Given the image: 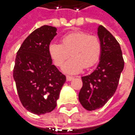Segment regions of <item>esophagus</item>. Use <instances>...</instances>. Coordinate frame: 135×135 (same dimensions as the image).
<instances>
[{
	"label": "esophagus",
	"mask_w": 135,
	"mask_h": 135,
	"mask_svg": "<svg viewBox=\"0 0 135 135\" xmlns=\"http://www.w3.org/2000/svg\"><path fill=\"white\" fill-rule=\"evenodd\" d=\"M73 79H74V77H72V76H66V80L67 81H71Z\"/></svg>",
	"instance_id": "1"
}]
</instances>
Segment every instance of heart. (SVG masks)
<instances>
[{
  "instance_id": "1",
  "label": "heart",
  "mask_w": 135,
  "mask_h": 135,
  "mask_svg": "<svg viewBox=\"0 0 135 135\" xmlns=\"http://www.w3.org/2000/svg\"><path fill=\"white\" fill-rule=\"evenodd\" d=\"M102 51L101 41L95 35H90L85 31H74L65 35L61 44L52 42L49 45V53L56 66L62 65L63 72L69 74L80 73L84 68H90L100 59Z\"/></svg>"
}]
</instances>
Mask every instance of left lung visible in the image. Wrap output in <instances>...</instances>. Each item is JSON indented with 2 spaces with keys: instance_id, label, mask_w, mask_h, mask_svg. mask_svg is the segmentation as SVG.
Returning <instances> with one entry per match:
<instances>
[{
  "instance_id": "left-lung-1",
  "label": "left lung",
  "mask_w": 135,
  "mask_h": 135,
  "mask_svg": "<svg viewBox=\"0 0 135 135\" xmlns=\"http://www.w3.org/2000/svg\"><path fill=\"white\" fill-rule=\"evenodd\" d=\"M97 34L102 44L100 62L91 74L82 77L79 94L80 104L88 111L103 107L113 97L124 69L122 52L114 36L101 25Z\"/></svg>"
}]
</instances>
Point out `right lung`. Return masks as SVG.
Wrapping results in <instances>:
<instances>
[{
    "label": "right lung",
    "instance_id": "obj_1",
    "mask_svg": "<svg viewBox=\"0 0 135 135\" xmlns=\"http://www.w3.org/2000/svg\"><path fill=\"white\" fill-rule=\"evenodd\" d=\"M56 35V27L42 26L23 41L15 58L13 75L20 101L34 114L54 109L66 80L49 53V45Z\"/></svg>",
    "mask_w": 135,
    "mask_h": 135
}]
</instances>
